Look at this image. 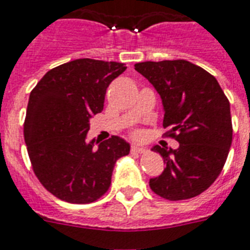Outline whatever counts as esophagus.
Listing matches in <instances>:
<instances>
[{"mask_svg":"<svg viewBox=\"0 0 250 250\" xmlns=\"http://www.w3.org/2000/svg\"><path fill=\"white\" fill-rule=\"evenodd\" d=\"M131 152L145 153V152H147V148H145V147H141V146H138V145H133L131 146Z\"/></svg>","mask_w":250,"mask_h":250,"instance_id":"obj_1","label":"esophagus"}]
</instances>
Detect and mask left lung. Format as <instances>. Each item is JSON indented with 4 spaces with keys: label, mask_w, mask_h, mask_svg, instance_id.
Wrapping results in <instances>:
<instances>
[{
    "label": "left lung",
    "mask_w": 250,
    "mask_h": 250,
    "mask_svg": "<svg viewBox=\"0 0 250 250\" xmlns=\"http://www.w3.org/2000/svg\"><path fill=\"white\" fill-rule=\"evenodd\" d=\"M134 67L159 93L163 125L179 143L177 149L153 146L165 169L149 179V187L167 200L200 195L222 171L231 147L229 99L214 76L187 61L143 62Z\"/></svg>",
    "instance_id": "1"
}]
</instances>
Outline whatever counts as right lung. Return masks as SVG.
Here are the masks:
<instances>
[{
    "label": "right lung",
    "instance_id": "1",
    "mask_svg": "<svg viewBox=\"0 0 250 250\" xmlns=\"http://www.w3.org/2000/svg\"><path fill=\"white\" fill-rule=\"evenodd\" d=\"M124 63L76 59L50 69L31 91L24 139L36 177L54 196L89 204L111 186L116 161L130 152L125 139L86 141L90 119L101 113L105 90Z\"/></svg>",
    "mask_w": 250,
    "mask_h": 250
}]
</instances>
